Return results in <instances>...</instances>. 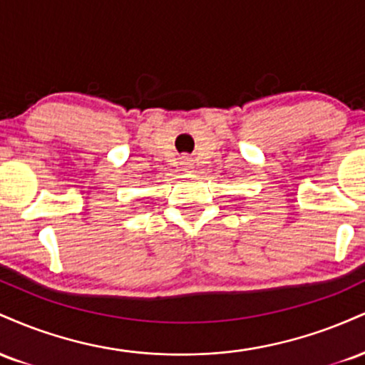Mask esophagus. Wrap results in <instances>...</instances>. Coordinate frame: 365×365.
Listing matches in <instances>:
<instances>
[{
  "label": "esophagus",
  "mask_w": 365,
  "mask_h": 365,
  "mask_svg": "<svg viewBox=\"0 0 365 365\" xmlns=\"http://www.w3.org/2000/svg\"><path fill=\"white\" fill-rule=\"evenodd\" d=\"M180 165H182V168L185 170V171H190L192 168H194V163H192V159L187 158V156L182 158V161H180Z\"/></svg>",
  "instance_id": "esophagus-1"
}]
</instances>
